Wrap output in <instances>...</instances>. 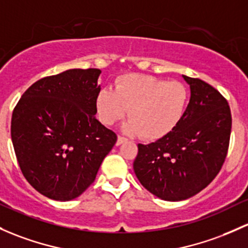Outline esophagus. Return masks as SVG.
Segmentation results:
<instances>
[{
	"label": "esophagus",
	"mask_w": 248,
	"mask_h": 248,
	"mask_svg": "<svg viewBox=\"0 0 248 248\" xmlns=\"http://www.w3.org/2000/svg\"><path fill=\"white\" fill-rule=\"evenodd\" d=\"M127 141V139L124 137H121V135H119V137H117V141H116V145L119 146V145H121V144H124V142H126Z\"/></svg>",
	"instance_id": "34e87169"
}]
</instances>
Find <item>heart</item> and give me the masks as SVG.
<instances>
[{
  "label": "heart",
  "mask_w": 248,
  "mask_h": 248,
  "mask_svg": "<svg viewBox=\"0 0 248 248\" xmlns=\"http://www.w3.org/2000/svg\"><path fill=\"white\" fill-rule=\"evenodd\" d=\"M189 93L177 80L168 82L148 75H124L114 90L102 89L96 98L98 119L107 126L131 117L124 126L128 134L148 141L161 139L176 128L186 113Z\"/></svg>",
  "instance_id": "heart-1"
}]
</instances>
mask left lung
<instances>
[{
	"label": "left lung",
	"mask_w": 248,
	"mask_h": 248,
	"mask_svg": "<svg viewBox=\"0 0 248 248\" xmlns=\"http://www.w3.org/2000/svg\"><path fill=\"white\" fill-rule=\"evenodd\" d=\"M191 96L183 119L170 134L138 145L135 174L151 194L182 201L204 189L227 157L232 114L227 100L200 78L183 76Z\"/></svg>",
	"instance_id": "1"
}]
</instances>
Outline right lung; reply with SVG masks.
Segmentation results:
<instances>
[{
  "mask_svg": "<svg viewBox=\"0 0 248 248\" xmlns=\"http://www.w3.org/2000/svg\"><path fill=\"white\" fill-rule=\"evenodd\" d=\"M100 74L72 69L41 78L13 110L10 134L21 172L51 200L82 195L117 140L95 116Z\"/></svg>",
  "mask_w": 248,
  "mask_h": 248,
  "instance_id": "right-lung-1",
  "label": "right lung"
}]
</instances>
